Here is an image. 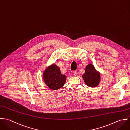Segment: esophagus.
<instances>
[{"label": "esophagus", "mask_w": 130, "mask_h": 130, "mask_svg": "<svg viewBox=\"0 0 130 130\" xmlns=\"http://www.w3.org/2000/svg\"><path fill=\"white\" fill-rule=\"evenodd\" d=\"M73 74H74L75 76H76V74H77V71H74L73 72Z\"/></svg>", "instance_id": "obj_1"}]
</instances>
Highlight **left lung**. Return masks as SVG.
<instances>
[{
	"label": "left lung",
	"mask_w": 130,
	"mask_h": 130,
	"mask_svg": "<svg viewBox=\"0 0 130 130\" xmlns=\"http://www.w3.org/2000/svg\"><path fill=\"white\" fill-rule=\"evenodd\" d=\"M82 78L86 85L91 87L97 86L101 80L100 73L96 70L94 66L91 64H89L86 66L85 73L83 74Z\"/></svg>",
	"instance_id": "1"
}]
</instances>
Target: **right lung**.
Returning a JSON list of instances; mask_svg holds the SVG:
<instances>
[{
  "label": "right lung",
  "instance_id": "obj_1",
  "mask_svg": "<svg viewBox=\"0 0 130 130\" xmlns=\"http://www.w3.org/2000/svg\"><path fill=\"white\" fill-rule=\"evenodd\" d=\"M43 78L46 84L53 90L61 88L66 80V76L61 73L59 68L55 64H53L45 70Z\"/></svg>",
  "mask_w": 130,
  "mask_h": 130
}]
</instances>
